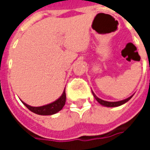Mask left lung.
<instances>
[{"label": "left lung", "instance_id": "obj_1", "mask_svg": "<svg viewBox=\"0 0 150 150\" xmlns=\"http://www.w3.org/2000/svg\"><path fill=\"white\" fill-rule=\"evenodd\" d=\"M92 94H93V96L95 97V99L98 101V103H100L101 105H103V106H105V107H110V108H112V107H118V106H120V105H122V104H125L126 102H128V101L132 97V96H129V98H127L125 100H120V101H116V102H109V101H105V100H101L100 98H98L95 93L92 91Z\"/></svg>", "mask_w": 150, "mask_h": 150}]
</instances>
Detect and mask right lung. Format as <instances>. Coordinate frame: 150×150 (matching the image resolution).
Returning <instances> with one entry per match:
<instances>
[{
    "label": "right lung",
    "instance_id": "right-lung-1",
    "mask_svg": "<svg viewBox=\"0 0 150 150\" xmlns=\"http://www.w3.org/2000/svg\"><path fill=\"white\" fill-rule=\"evenodd\" d=\"M23 104H24L25 107L27 108L28 109L33 112L36 113L38 115H43V116H48V115H53V114H55L60 110H62V108L63 106L65 105L66 103V92L65 89L62 92V96L56 100L55 101H54L52 103H50L49 104H46V105H43L41 107H32L28 105L27 104L24 103L23 101H21Z\"/></svg>",
    "mask_w": 150,
    "mask_h": 150
}]
</instances>
